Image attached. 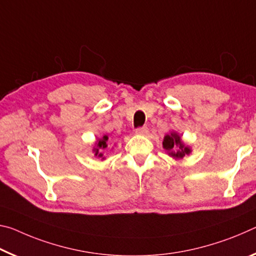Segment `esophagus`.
Returning <instances> with one entry per match:
<instances>
[{"instance_id":"obj_1","label":"esophagus","mask_w":256,"mask_h":256,"mask_svg":"<svg viewBox=\"0 0 256 256\" xmlns=\"http://www.w3.org/2000/svg\"><path fill=\"white\" fill-rule=\"evenodd\" d=\"M135 132L137 134V135H146V134L148 132V127H138Z\"/></svg>"}]
</instances>
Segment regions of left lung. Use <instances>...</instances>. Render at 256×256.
<instances>
[{
	"mask_svg": "<svg viewBox=\"0 0 256 256\" xmlns=\"http://www.w3.org/2000/svg\"><path fill=\"white\" fill-rule=\"evenodd\" d=\"M163 148L169 152V156L176 158H182L190 152V150L182 143L180 137L176 132H172L171 135H166L164 137Z\"/></svg>",
	"mask_w": 256,
	"mask_h": 256,
	"instance_id": "obj_1",
	"label": "left lung"
}]
</instances>
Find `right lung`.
Instances as JSON below:
<instances>
[{
    "mask_svg": "<svg viewBox=\"0 0 256 256\" xmlns=\"http://www.w3.org/2000/svg\"><path fill=\"white\" fill-rule=\"evenodd\" d=\"M106 140H108V136H104L102 140H98V146H96V148H94V152H95V156H98V158H102L103 156V152L104 150L106 148Z\"/></svg>",
    "mask_w": 256,
    "mask_h": 256,
    "instance_id": "add662e5",
    "label": "right lung"
}]
</instances>
